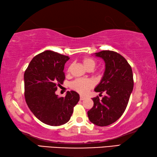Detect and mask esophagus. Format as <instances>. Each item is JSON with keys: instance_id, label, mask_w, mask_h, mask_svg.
<instances>
[{"instance_id": "esophagus-1", "label": "esophagus", "mask_w": 157, "mask_h": 157, "mask_svg": "<svg viewBox=\"0 0 157 157\" xmlns=\"http://www.w3.org/2000/svg\"><path fill=\"white\" fill-rule=\"evenodd\" d=\"M85 98H86V97H83V96H80V100H81V101L84 100Z\"/></svg>"}]
</instances>
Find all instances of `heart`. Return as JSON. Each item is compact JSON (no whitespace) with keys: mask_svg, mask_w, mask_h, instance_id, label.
Masks as SVG:
<instances>
[{"mask_svg":"<svg viewBox=\"0 0 157 157\" xmlns=\"http://www.w3.org/2000/svg\"><path fill=\"white\" fill-rule=\"evenodd\" d=\"M83 65L87 70H93L96 66V61L91 57H85L83 59ZM70 71L68 69L67 71ZM94 81L91 79L87 78H77L75 81L71 82L70 87L75 91L80 94L86 93L94 86Z\"/></svg>","mask_w":157,"mask_h":157,"instance_id":"heart-1","label":"heart"}]
</instances>
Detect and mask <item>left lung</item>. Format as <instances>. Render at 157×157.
Wrapping results in <instances>:
<instances>
[{
	"label": "left lung",
	"mask_w": 157,
	"mask_h": 157,
	"mask_svg": "<svg viewBox=\"0 0 157 157\" xmlns=\"http://www.w3.org/2000/svg\"><path fill=\"white\" fill-rule=\"evenodd\" d=\"M95 56L103 59L105 70L94 91L105 92L106 95L101 100L98 97L92 98L94 106L87 116L94 124L107 126L117 121L125 112L133 90V74L126 59L116 52L103 50Z\"/></svg>",
	"instance_id": "left-lung-1"
}]
</instances>
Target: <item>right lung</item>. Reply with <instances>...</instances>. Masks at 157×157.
<instances>
[{"mask_svg":"<svg viewBox=\"0 0 157 157\" xmlns=\"http://www.w3.org/2000/svg\"><path fill=\"white\" fill-rule=\"evenodd\" d=\"M69 59L47 50L33 58L25 71L26 103L34 116L47 125L59 126L68 122L80 98L75 91H68L65 97L55 94L65 78L63 70Z\"/></svg>","mask_w":157,"mask_h":157,"instance_id":"1","label":"right lung"}]
</instances>
